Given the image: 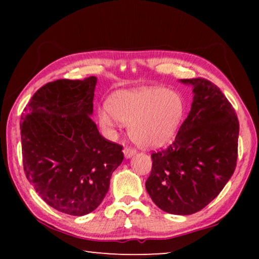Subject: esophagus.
Instances as JSON below:
<instances>
[{
  "label": "esophagus",
  "mask_w": 259,
  "mask_h": 259,
  "mask_svg": "<svg viewBox=\"0 0 259 259\" xmlns=\"http://www.w3.org/2000/svg\"><path fill=\"white\" fill-rule=\"evenodd\" d=\"M123 154L125 159H130V157H133L136 154V150L134 148H130V147H125L123 150Z\"/></svg>",
  "instance_id": "1"
}]
</instances>
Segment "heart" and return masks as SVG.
Instances as JSON below:
<instances>
[{
	"label": "heart",
	"mask_w": 259,
	"mask_h": 259,
	"mask_svg": "<svg viewBox=\"0 0 259 259\" xmlns=\"http://www.w3.org/2000/svg\"><path fill=\"white\" fill-rule=\"evenodd\" d=\"M107 109L99 112V123L113 131L119 121L143 148H160L176 138L186 115L183 96L163 87H144L119 91L108 98Z\"/></svg>",
	"instance_id": "1"
}]
</instances>
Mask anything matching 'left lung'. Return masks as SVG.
Returning <instances> with one entry per match:
<instances>
[{
	"label": "left lung",
	"mask_w": 259,
	"mask_h": 259,
	"mask_svg": "<svg viewBox=\"0 0 259 259\" xmlns=\"http://www.w3.org/2000/svg\"><path fill=\"white\" fill-rule=\"evenodd\" d=\"M193 102L174 143L152 154L146 191L161 210L192 214L209 204L233 175L239 121L223 93L204 78H185Z\"/></svg>",
	"instance_id": "8db88e82"
}]
</instances>
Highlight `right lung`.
Here are the masks:
<instances>
[{
    "label": "right lung",
    "instance_id": "add662e5",
    "mask_svg": "<svg viewBox=\"0 0 259 259\" xmlns=\"http://www.w3.org/2000/svg\"><path fill=\"white\" fill-rule=\"evenodd\" d=\"M96 84V76L47 83L20 121L26 177L50 207L72 216L102 203L123 161L122 146L105 139L91 119Z\"/></svg>",
    "mask_w": 259,
    "mask_h": 259
}]
</instances>
